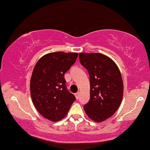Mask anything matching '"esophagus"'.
Returning <instances> with one entry per match:
<instances>
[{
  "mask_svg": "<svg viewBox=\"0 0 150 150\" xmlns=\"http://www.w3.org/2000/svg\"><path fill=\"white\" fill-rule=\"evenodd\" d=\"M80 92H78V93L75 94V97H76L77 99H78L79 97H80Z\"/></svg>",
  "mask_w": 150,
  "mask_h": 150,
  "instance_id": "34e87169",
  "label": "esophagus"
}]
</instances>
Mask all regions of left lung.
Listing matches in <instances>:
<instances>
[{
    "instance_id": "1",
    "label": "left lung",
    "mask_w": 150,
    "mask_h": 150,
    "mask_svg": "<svg viewBox=\"0 0 150 150\" xmlns=\"http://www.w3.org/2000/svg\"><path fill=\"white\" fill-rule=\"evenodd\" d=\"M90 82V98L84 110L91 120L100 122L114 115L123 97L122 78L116 64L101 53H79Z\"/></svg>"
}]
</instances>
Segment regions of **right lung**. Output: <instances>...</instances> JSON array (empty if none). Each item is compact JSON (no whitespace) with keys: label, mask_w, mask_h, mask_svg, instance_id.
Here are the masks:
<instances>
[{"label":"right lung","mask_w":150,"mask_h":150,"mask_svg":"<svg viewBox=\"0 0 150 150\" xmlns=\"http://www.w3.org/2000/svg\"><path fill=\"white\" fill-rule=\"evenodd\" d=\"M78 56L77 52H50L35 65L30 86L31 98L38 112L49 120L65 117L76 100L67 90L64 76Z\"/></svg>","instance_id":"add662e5"}]
</instances>
